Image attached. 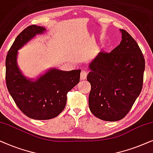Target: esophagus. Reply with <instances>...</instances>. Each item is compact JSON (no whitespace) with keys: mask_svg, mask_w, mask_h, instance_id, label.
Masks as SVG:
<instances>
[{"mask_svg":"<svg viewBox=\"0 0 153 153\" xmlns=\"http://www.w3.org/2000/svg\"><path fill=\"white\" fill-rule=\"evenodd\" d=\"M87 73L85 72V71H82L80 73V80H85L87 78Z\"/></svg>","mask_w":153,"mask_h":153,"instance_id":"1","label":"esophagus"}]
</instances>
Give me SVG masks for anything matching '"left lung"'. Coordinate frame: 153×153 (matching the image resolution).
<instances>
[{
  "mask_svg": "<svg viewBox=\"0 0 153 153\" xmlns=\"http://www.w3.org/2000/svg\"><path fill=\"white\" fill-rule=\"evenodd\" d=\"M120 44L110 53L100 52L89 64V107L104 121L123 119L143 87L145 59L136 40L125 30Z\"/></svg>",
  "mask_w": 153,
  "mask_h": 153,
  "instance_id": "1",
  "label": "left lung"
}]
</instances>
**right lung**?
I'll return each mask as SVG.
<instances>
[{
	"instance_id": "right-lung-1",
	"label": "right lung",
	"mask_w": 153,
	"mask_h": 153,
	"mask_svg": "<svg viewBox=\"0 0 153 153\" xmlns=\"http://www.w3.org/2000/svg\"><path fill=\"white\" fill-rule=\"evenodd\" d=\"M45 30L43 26L31 25L22 30L5 60V80L10 94L24 115L39 120L52 119L62 113L66 104L67 93L80 82L81 71L52 68L35 80L22 73L17 62L18 50Z\"/></svg>"
}]
</instances>
